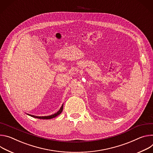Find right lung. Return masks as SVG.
I'll return each mask as SVG.
<instances>
[{"instance_id": "1", "label": "right lung", "mask_w": 153, "mask_h": 153, "mask_svg": "<svg viewBox=\"0 0 153 153\" xmlns=\"http://www.w3.org/2000/svg\"><path fill=\"white\" fill-rule=\"evenodd\" d=\"M62 109H63V105H62V106L61 107L60 109L55 114H53V115H48V116H42V117H39V116H35V115H30V114H27L28 115L31 116V117H35V118H39V119H51V118H55L56 117V116L59 115L62 111Z\"/></svg>"}]
</instances>
